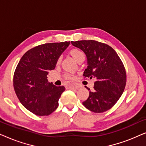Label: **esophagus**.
<instances>
[{
    "instance_id": "1",
    "label": "esophagus",
    "mask_w": 146,
    "mask_h": 146,
    "mask_svg": "<svg viewBox=\"0 0 146 146\" xmlns=\"http://www.w3.org/2000/svg\"><path fill=\"white\" fill-rule=\"evenodd\" d=\"M68 86L70 88H78L77 84L74 82H68Z\"/></svg>"
}]
</instances>
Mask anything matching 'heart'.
I'll return each mask as SVG.
<instances>
[{"label":"heart","mask_w":146,"mask_h":146,"mask_svg":"<svg viewBox=\"0 0 146 146\" xmlns=\"http://www.w3.org/2000/svg\"><path fill=\"white\" fill-rule=\"evenodd\" d=\"M70 54L74 58L77 62L80 61L82 59H85L84 53L80 49L74 48L72 50H71L70 52ZM61 60H62V57L60 56L57 60V64H58L60 63ZM64 76L65 78L67 79V80L73 79V78H74V76L72 74H69V73H66Z\"/></svg>","instance_id":"heart-1"}]
</instances>
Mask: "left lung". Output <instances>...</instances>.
<instances>
[{
	"label": "left lung",
	"instance_id": "1",
	"mask_svg": "<svg viewBox=\"0 0 146 146\" xmlns=\"http://www.w3.org/2000/svg\"><path fill=\"white\" fill-rule=\"evenodd\" d=\"M71 43L86 56L88 67L83 76L95 80L94 90L89 92V97L83 105L95 113L108 110L121 97L126 84L122 62L116 52L106 44L92 40Z\"/></svg>",
	"mask_w": 146,
	"mask_h": 146
}]
</instances>
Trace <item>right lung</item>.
I'll list each match as a JSON object with an SVG mask.
<instances>
[{
	"mask_svg": "<svg viewBox=\"0 0 146 146\" xmlns=\"http://www.w3.org/2000/svg\"><path fill=\"white\" fill-rule=\"evenodd\" d=\"M70 42L46 43L28 50L14 73L15 93L25 108L37 115H48L56 110L65 88L48 82V71L55 68L57 60Z\"/></svg>",
	"mask_w": 146,
	"mask_h": 146,
	"instance_id": "add662e5",
	"label": "right lung"
}]
</instances>
